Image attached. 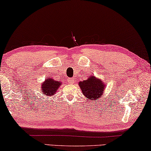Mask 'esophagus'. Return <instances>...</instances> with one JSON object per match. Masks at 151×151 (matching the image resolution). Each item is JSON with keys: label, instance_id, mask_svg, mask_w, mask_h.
Segmentation results:
<instances>
[{"label": "esophagus", "instance_id": "1", "mask_svg": "<svg viewBox=\"0 0 151 151\" xmlns=\"http://www.w3.org/2000/svg\"><path fill=\"white\" fill-rule=\"evenodd\" d=\"M68 82L70 84H73V83H74L73 78H68Z\"/></svg>", "mask_w": 151, "mask_h": 151}]
</instances>
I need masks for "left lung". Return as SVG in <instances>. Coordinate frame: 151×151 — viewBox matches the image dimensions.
<instances>
[{
  "instance_id": "left-lung-1",
  "label": "left lung",
  "mask_w": 151,
  "mask_h": 151,
  "mask_svg": "<svg viewBox=\"0 0 151 151\" xmlns=\"http://www.w3.org/2000/svg\"><path fill=\"white\" fill-rule=\"evenodd\" d=\"M82 93L87 100L97 101L104 93L105 83L95 76H90L86 80L78 83Z\"/></svg>"
}]
</instances>
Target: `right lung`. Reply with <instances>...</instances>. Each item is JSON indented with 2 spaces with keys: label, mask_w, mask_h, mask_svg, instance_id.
<instances>
[{
  "label": "right lung",
  "mask_w": 151,
  "mask_h": 151,
  "mask_svg": "<svg viewBox=\"0 0 151 151\" xmlns=\"http://www.w3.org/2000/svg\"><path fill=\"white\" fill-rule=\"evenodd\" d=\"M62 83L58 81H55L52 78H47L45 81L41 84L40 89L43 95L46 96H51L55 94L56 92L59 89Z\"/></svg>",
  "instance_id": "add662e5"
}]
</instances>
